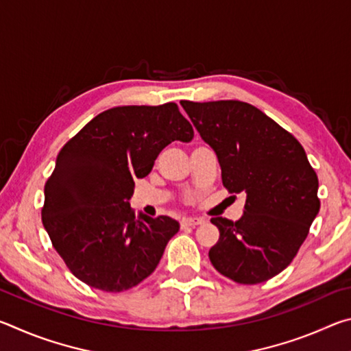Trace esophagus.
<instances>
[{"label":"esophagus","instance_id":"1","mask_svg":"<svg viewBox=\"0 0 351 351\" xmlns=\"http://www.w3.org/2000/svg\"><path fill=\"white\" fill-rule=\"evenodd\" d=\"M204 223V218H197V217H190V218H182L181 219V226L182 228H193V226H198V224H203Z\"/></svg>","mask_w":351,"mask_h":351}]
</instances>
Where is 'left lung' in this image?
Listing matches in <instances>:
<instances>
[{
    "mask_svg": "<svg viewBox=\"0 0 351 351\" xmlns=\"http://www.w3.org/2000/svg\"><path fill=\"white\" fill-rule=\"evenodd\" d=\"M181 105L215 150L223 186L246 197L240 219H210L219 230L209 251L213 268L241 285L269 280L293 261L320 209L317 175L304 147L246 102Z\"/></svg>",
    "mask_w": 351,
    "mask_h": 351,
    "instance_id": "obj_1",
    "label": "left lung"
}]
</instances>
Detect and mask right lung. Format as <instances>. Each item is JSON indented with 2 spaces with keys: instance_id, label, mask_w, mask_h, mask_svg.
<instances>
[{
  "instance_id": "obj_1",
  "label": "right lung",
  "mask_w": 351,
  "mask_h": 351,
  "mask_svg": "<svg viewBox=\"0 0 351 351\" xmlns=\"http://www.w3.org/2000/svg\"><path fill=\"white\" fill-rule=\"evenodd\" d=\"M192 138L190 122L169 102L106 110L63 145L45 184L41 221L79 280L121 293L156 269L180 224L164 215L136 218L128 201L162 148Z\"/></svg>"
}]
</instances>
